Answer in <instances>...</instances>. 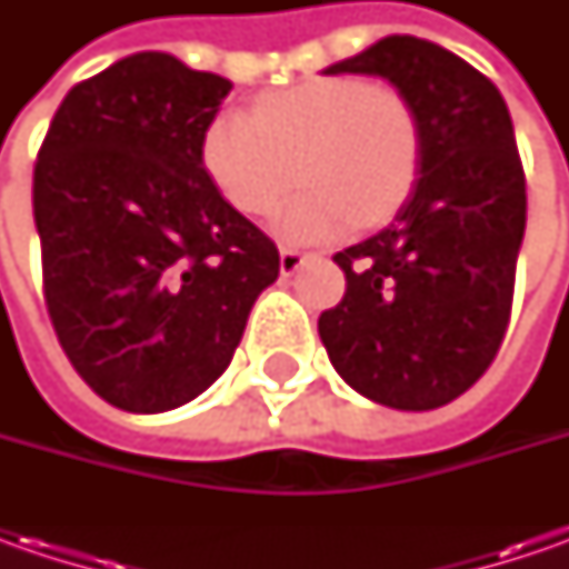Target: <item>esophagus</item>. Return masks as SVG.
I'll use <instances>...</instances> for the list:
<instances>
[{
  "label": "esophagus",
  "mask_w": 569,
  "mask_h": 569,
  "mask_svg": "<svg viewBox=\"0 0 569 569\" xmlns=\"http://www.w3.org/2000/svg\"><path fill=\"white\" fill-rule=\"evenodd\" d=\"M310 256L300 250H281V256H278V269H281V274L288 278V274H295L303 269V262H307Z\"/></svg>",
  "instance_id": "obj_1"
}]
</instances>
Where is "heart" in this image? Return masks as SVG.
<instances>
[{
	"label": "heart",
	"mask_w": 569,
	"mask_h": 569,
	"mask_svg": "<svg viewBox=\"0 0 569 569\" xmlns=\"http://www.w3.org/2000/svg\"><path fill=\"white\" fill-rule=\"evenodd\" d=\"M202 167L247 218L278 211L288 243H326L386 224L421 167V129L402 94L363 78H313L256 100L250 117L218 113L202 136Z\"/></svg>",
	"instance_id": "heart-1"
}]
</instances>
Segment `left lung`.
Instances as JSON below:
<instances>
[{
	"mask_svg": "<svg viewBox=\"0 0 569 569\" xmlns=\"http://www.w3.org/2000/svg\"><path fill=\"white\" fill-rule=\"evenodd\" d=\"M322 72L386 78L418 117L421 167L396 218L336 252L348 291L319 317V339L363 399L440 408L491 367L510 319L526 233L510 110L491 78L408 33Z\"/></svg>",
	"mask_w": 569,
	"mask_h": 569,
	"instance_id": "obj_1",
	"label": "left lung"
}]
</instances>
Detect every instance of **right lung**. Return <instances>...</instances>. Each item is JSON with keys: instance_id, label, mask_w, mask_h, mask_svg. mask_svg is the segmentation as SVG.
<instances>
[{"instance_id": "add662e5", "label": "right lung", "mask_w": 569, "mask_h": 569, "mask_svg": "<svg viewBox=\"0 0 569 569\" xmlns=\"http://www.w3.org/2000/svg\"><path fill=\"white\" fill-rule=\"evenodd\" d=\"M228 78L144 50L76 84L33 167L43 295L103 402L158 415L228 370L274 243L214 189L202 136Z\"/></svg>"}]
</instances>
